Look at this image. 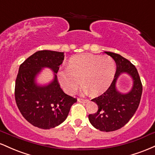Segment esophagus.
Returning a JSON list of instances; mask_svg holds the SVG:
<instances>
[{
	"instance_id": "obj_1",
	"label": "esophagus",
	"mask_w": 155,
	"mask_h": 155,
	"mask_svg": "<svg viewBox=\"0 0 155 155\" xmlns=\"http://www.w3.org/2000/svg\"><path fill=\"white\" fill-rule=\"evenodd\" d=\"M77 101H79L80 103H87V100H85V99H83V98H77Z\"/></svg>"
}]
</instances>
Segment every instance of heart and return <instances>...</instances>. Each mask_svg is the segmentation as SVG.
Listing matches in <instances>:
<instances>
[{
    "label": "heart",
    "instance_id": "b5f03b06",
    "mask_svg": "<svg viewBox=\"0 0 155 155\" xmlns=\"http://www.w3.org/2000/svg\"><path fill=\"white\" fill-rule=\"evenodd\" d=\"M116 71V65L111 57L84 54L73 57L68 67L58 72V79L68 94L76 92L81 83L85 91L100 95L109 87Z\"/></svg>",
    "mask_w": 155,
    "mask_h": 155
}]
</instances>
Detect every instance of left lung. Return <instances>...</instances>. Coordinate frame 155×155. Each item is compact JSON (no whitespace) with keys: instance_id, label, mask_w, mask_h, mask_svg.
Listing matches in <instances>:
<instances>
[{"instance_id":"8db88e82","label":"left lung","mask_w":155,"mask_h":155,"mask_svg":"<svg viewBox=\"0 0 155 155\" xmlns=\"http://www.w3.org/2000/svg\"><path fill=\"white\" fill-rule=\"evenodd\" d=\"M104 52L116 63V73L108 90L92 100L97 105L98 110L95 114L89 115L88 118L96 129L111 132L125 125L136 113L141 97L142 84L136 68L128 60L116 53ZM122 73H127L133 80L132 88L126 94L120 92L116 87L117 80Z\"/></svg>"}]
</instances>
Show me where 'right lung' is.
<instances>
[{"label":"right lung","mask_w":155,"mask_h":155,"mask_svg":"<svg viewBox=\"0 0 155 155\" xmlns=\"http://www.w3.org/2000/svg\"><path fill=\"white\" fill-rule=\"evenodd\" d=\"M64 52L43 50L30 56L19 66L15 82V100L24 118L35 127L50 129L66 120L77 100L60 88L56 74L64 60ZM45 67L54 72L47 85H38L36 78Z\"/></svg>","instance_id":"obj_1"}]
</instances>
